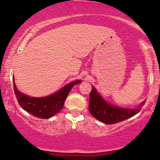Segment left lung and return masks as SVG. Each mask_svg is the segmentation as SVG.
Instances as JSON below:
<instances>
[{
    "label": "left lung",
    "instance_id": "8db88e82",
    "mask_svg": "<svg viewBox=\"0 0 160 160\" xmlns=\"http://www.w3.org/2000/svg\"><path fill=\"white\" fill-rule=\"evenodd\" d=\"M144 102L141 103L143 106ZM141 106L138 108H123L108 103L98 93L94 87H92L89 95V111L95 119L105 124H114L122 122L133 117L141 111Z\"/></svg>",
    "mask_w": 160,
    "mask_h": 160
}]
</instances>
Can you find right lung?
Wrapping results in <instances>:
<instances>
[{
	"mask_svg": "<svg viewBox=\"0 0 160 160\" xmlns=\"http://www.w3.org/2000/svg\"><path fill=\"white\" fill-rule=\"evenodd\" d=\"M80 82L81 80H75L62 87L54 94L42 98H34L23 94L18 90L14 82L13 87L16 98L22 109L38 118L48 119L61 111L69 92L73 86Z\"/></svg>",
	"mask_w": 160,
	"mask_h": 160,
	"instance_id": "obj_1",
	"label": "right lung"
}]
</instances>
